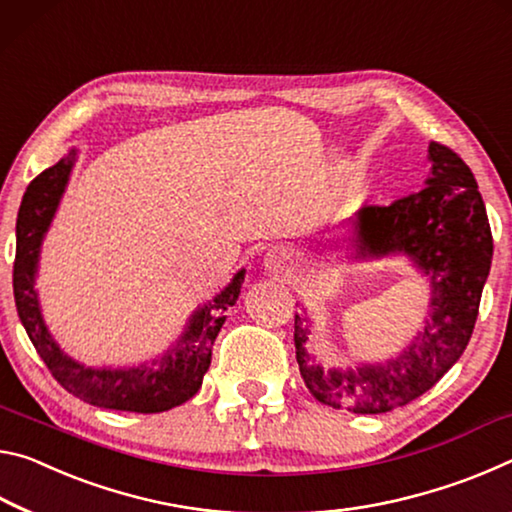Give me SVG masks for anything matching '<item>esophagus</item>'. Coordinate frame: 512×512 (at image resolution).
Masks as SVG:
<instances>
[{
	"label": "esophagus",
	"mask_w": 512,
	"mask_h": 512,
	"mask_svg": "<svg viewBox=\"0 0 512 512\" xmlns=\"http://www.w3.org/2000/svg\"><path fill=\"white\" fill-rule=\"evenodd\" d=\"M288 263H290V256L283 249H270L263 258L265 270L272 274H281L288 267Z\"/></svg>",
	"instance_id": "obj_1"
}]
</instances>
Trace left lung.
Instances as JSON below:
<instances>
[{
  "mask_svg": "<svg viewBox=\"0 0 512 512\" xmlns=\"http://www.w3.org/2000/svg\"><path fill=\"white\" fill-rule=\"evenodd\" d=\"M431 172L420 192L349 217L354 258L404 256L426 276L431 301L424 324L395 358L324 367L308 351L311 320L295 315L299 372L317 401L376 415L422 397L463 356L490 274L492 233L479 186L463 158L431 142Z\"/></svg>",
  "mask_w": 512,
  "mask_h": 512,
  "instance_id": "obj_1",
  "label": "left lung"
}]
</instances>
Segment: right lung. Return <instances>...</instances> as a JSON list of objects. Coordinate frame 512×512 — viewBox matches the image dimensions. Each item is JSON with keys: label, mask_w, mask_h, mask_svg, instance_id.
I'll list each match as a JSON object with an SVG mask.
<instances>
[{"label": "right lung", "mask_w": 512, "mask_h": 512, "mask_svg": "<svg viewBox=\"0 0 512 512\" xmlns=\"http://www.w3.org/2000/svg\"><path fill=\"white\" fill-rule=\"evenodd\" d=\"M74 161H77V149L40 172L22 197L18 224H15L18 247H15L13 265V295L22 326L54 379L86 404L129 410V413H163V410L181 406L183 401L197 395L204 374L211 367L213 342L226 320L224 311L238 301L245 270L236 272L220 295L199 306L174 345L149 363L131 367H88L67 356L45 324L36 290V274L40 247L61 204Z\"/></svg>", "instance_id": "obj_1"}]
</instances>
